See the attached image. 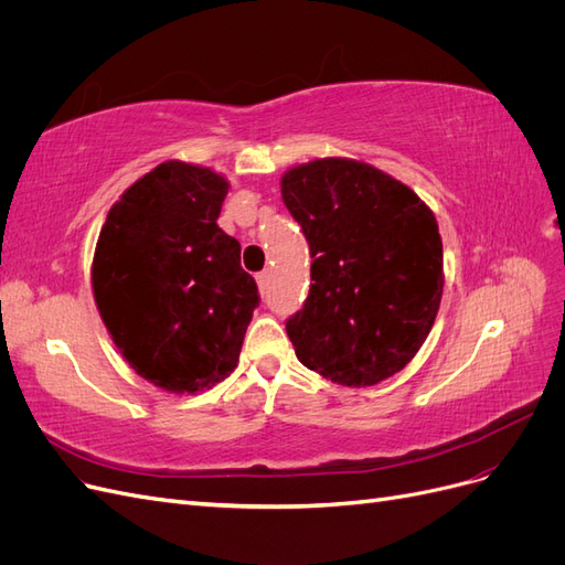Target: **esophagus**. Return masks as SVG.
Instances as JSON below:
<instances>
[{
	"instance_id": "esophagus-1",
	"label": "esophagus",
	"mask_w": 565,
	"mask_h": 565,
	"mask_svg": "<svg viewBox=\"0 0 565 565\" xmlns=\"http://www.w3.org/2000/svg\"><path fill=\"white\" fill-rule=\"evenodd\" d=\"M256 285H259L262 292H266V287H268V273H266V270L256 273Z\"/></svg>"
}]
</instances>
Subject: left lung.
<instances>
[{
    "instance_id": "obj_1",
    "label": "left lung",
    "mask_w": 565,
    "mask_h": 565,
    "mask_svg": "<svg viewBox=\"0 0 565 565\" xmlns=\"http://www.w3.org/2000/svg\"><path fill=\"white\" fill-rule=\"evenodd\" d=\"M282 202L311 249V289L285 322L299 363L341 386L401 372L443 297L434 212L382 169L347 158L292 167Z\"/></svg>"
}]
</instances>
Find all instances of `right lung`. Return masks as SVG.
<instances>
[{
  "instance_id": "obj_1",
  "label": "right lung",
  "mask_w": 565,
  "mask_h": 565,
  "mask_svg": "<svg viewBox=\"0 0 565 565\" xmlns=\"http://www.w3.org/2000/svg\"><path fill=\"white\" fill-rule=\"evenodd\" d=\"M228 181L169 160L122 193L100 228L92 285L125 361L172 393L224 382L241 358L259 289L216 218Z\"/></svg>"
}]
</instances>
